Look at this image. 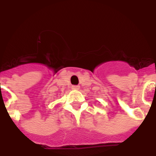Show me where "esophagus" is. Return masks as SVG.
I'll list each match as a JSON object with an SVG mask.
<instances>
[{
    "label": "esophagus",
    "instance_id": "34e87169",
    "mask_svg": "<svg viewBox=\"0 0 156 156\" xmlns=\"http://www.w3.org/2000/svg\"><path fill=\"white\" fill-rule=\"evenodd\" d=\"M72 88H73V90H79L80 86H78V85H74V86H72Z\"/></svg>",
    "mask_w": 156,
    "mask_h": 156
}]
</instances>
